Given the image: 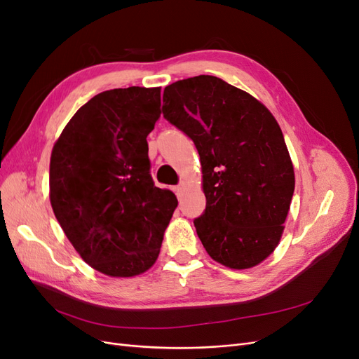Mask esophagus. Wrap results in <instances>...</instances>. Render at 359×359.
Returning a JSON list of instances; mask_svg holds the SVG:
<instances>
[{"mask_svg":"<svg viewBox=\"0 0 359 359\" xmlns=\"http://www.w3.org/2000/svg\"><path fill=\"white\" fill-rule=\"evenodd\" d=\"M184 189H186V182H180L178 186L175 187V193H177V196H178V199H181L182 198V193H184Z\"/></svg>","mask_w":359,"mask_h":359,"instance_id":"1","label":"esophagus"}]
</instances>
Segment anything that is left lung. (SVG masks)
Masks as SVG:
<instances>
[{"instance_id": "8db88e82", "label": "left lung", "mask_w": 359, "mask_h": 359, "mask_svg": "<svg viewBox=\"0 0 359 359\" xmlns=\"http://www.w3.org/2000/svg\"><path fill=\"white\" fill-rule=\"evenodd\" d=\"M161 112L196 147L206 198L194 219L208 255L252 268L277 247L295 190L283 133L255 97L210 74L168 85Z\"/></svg>"}]
</instances>
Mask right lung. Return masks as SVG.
<instances>
[{"label": "right lung", "mask_w": 359, "mask_h": 359, "mask_svg": "<svg viewBox=\"0 0 359 359\" xmlns=\"http://www.w3.org/2000/svg\"><path fill=\"white\" fill-rule=\"evenodd\" d=\"M160 114V88L103 91L53 145V214L76 252L106 276L132 277L153 266L178 205L149 172L147 136Z\"/></svg>", "instance_id": "obj_1"}]
</instances>
